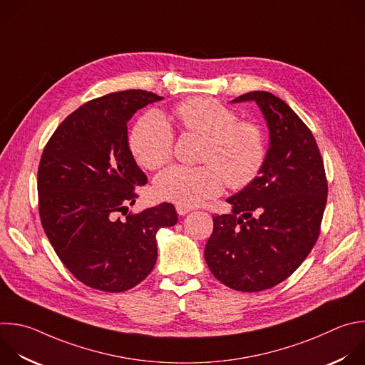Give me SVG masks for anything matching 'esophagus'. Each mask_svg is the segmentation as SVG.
Listing matches in <instances>:
<instances>
[{
  "label": "esophagus",
  "mask_w": 365,
  "mask_h": 365,
  "mask_svg": "<svg viewBox=\"0 0 365 365\" xmlns=\"http://www.w3.org/2000/svg\"><path fill=\"white\" fill-rule=\"evenodd\" d=\"M192 210V207H186V206H182V205H176V212L179 213V215H186V213H189Z\"/></svg>",
  "instance_id": "esophagus-1"
}]
</instances>
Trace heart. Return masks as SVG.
<instances>
[{
  "label": "heart",
  "instance_id": "1",
  "mask_svg": "<svg viewBox=\"0 0 365 365\" xmlns=\"http://www.w3.org/2000/svg\"><path fill=\"white\" fill-rule=\"evenodd\" d=\"M173 113L187 135L203 138L196 168L173 166L155 180L156 195L168 202L193 207L217 196L226 182L230 189H244L261 173L268 153L265 133L254 121L209 97L180 101ZM136 162L156 170L173 158L175 133L159 111H149L136 123L129 139Z\"/></svg>",
  "mask_w": 365,
  "mask_h": 365
}]
</instances>
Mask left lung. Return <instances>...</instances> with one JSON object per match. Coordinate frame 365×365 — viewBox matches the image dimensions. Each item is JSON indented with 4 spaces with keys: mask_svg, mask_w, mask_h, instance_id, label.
<instances>
[{
    "mask_svg": "<svg viewBox=\"0 0 365 365\" xmlns=\"http://www.w3.org/2000/svg\"><path fill=\"white\" fill-rule=\"evenodd\" d=\"M257 101L269 129L259 176L226 199L232 213L213 216L205 261L216 279L242 292L269 289L305 261L321 232L328 183L324 160L297 113L268 91L233 100Z\"/></svg>",
    "mask_w": 365,
    "mask_h": 365,
    "instance_id": "1",
    "label": "left lung"
}]
</instances>
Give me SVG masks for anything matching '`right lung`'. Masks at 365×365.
<instances>
[{
	"label": "right lung",
	"mask_w": 365,
	"mask_h": 365,
	"mask_svg": "<svg viewBox=\"0 0 365 365\" xmlns=\"http://www.w3.org/2000/svg\"><path fill=\"white\" fill-rule=\"evenodd\" d=\"M162 98L125 90L90 100L61 121L43 150L37 179L43 229L64 267L90 288L123 292L140 284L158 259V230L178 222L166 202L128 213L136 187L148 183L129 149L128 121Z\"/></svg>",
	"instance_id": "add662e5"
}]
</instances>
